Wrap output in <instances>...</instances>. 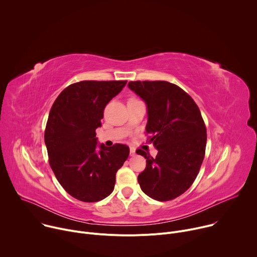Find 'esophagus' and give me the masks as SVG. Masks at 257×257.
I'll return each mask as SVG.
<instances>
[{
	"label": "esophagus",
	"instance_id": "esophagus-1",
	"mask_svg": "<svg viewBox=\"0 0 257 257\" xmlns=\"http://www.w3.org/2000/svg\"><path fill=\"white\" fill-rule=\"evenodd\" d=\"M135 155H136L135 149H134V148H130V156H131V157H134Z\"/></svg>",
	"mask_w": 257,
	"mask_h": 257
}]
</instances>
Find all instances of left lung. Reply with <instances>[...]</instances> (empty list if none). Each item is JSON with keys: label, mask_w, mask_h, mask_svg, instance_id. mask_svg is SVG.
I'll use <instances>...</instances> for the list:
<instances>
[{"label": "left lung", "mask_w": 257, "mask_h": 257, "mask_svg": "<svg viewBox=\"0 0 257 257\" xmlns=\"http://www.w3.org/2000/svg\"><path fill=\"white\" fill-rule=\"evenodd\" d=\"M128 87L148 106L146 132L158 150L156 159H146L138 175L141 190L159 201L172 200L194 182L205 154L206 128L192 97L168 81H131Z\"/></svg>", "instance_id": "1"}]
</instances>
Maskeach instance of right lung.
I'll return each mask as SVG.
<instances>
[{"label":"right lung","instance_id":"right-lung-1","mask_svg":"<svg viewBox=\"0 0 257 257\" xmlns=\"http://www.w3.org/2000/svg\"><path fill=\"white\" fill-rule=\"evenodd\" d=\"M127 81H80L66 87L49 114L45 143L50 166L62 187L74 198L96 202L111 194L116 173L129 148L97 143L103 109Z\"/></svg>","mask_w":257,"mask_h":257}]
</instances>
